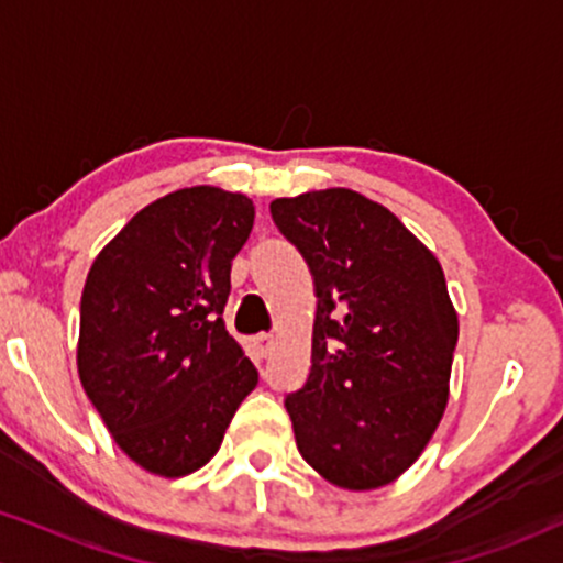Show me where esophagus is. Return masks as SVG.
Returning <instances> with one entry per match:
<instances>
[{"label":"esophagus","mask_w":563,"mask_h":563,"mask_svg":"<svg viewBox=\"0 0 563 563\" xmlns=\"http://www.w3.org/2000/svg\"><path fill=\"white\" fill-rule=\"evenodd\" d=\"M254 346H256V354H260V357H269V354H273V349H275V335L273 333H260L254 339Z\"/></svg>","instance_id":"obj_1"}]
</instances>
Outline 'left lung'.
I'll return each instance as SVG.
<instances>
[{"mask_svg": "<svg viewBox=\"0 0 563 563\" xmlns=\"http://www.w3.org/2000/svg\"><path fill=\"white\" fill-rule=\"evenodd\" d=\"M269 214L314 280L312 367L286 397L301 457L376 489L418 461L448 405L457 314L437 256L344 187L277 198Z\"/></svg>", "mask_w": 563, "mask_h": 563, "instance_id": "1", "label": "left lung"}]
</instances>
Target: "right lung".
Masks as SVG:
<instances>
[{
    "label": "right lung",
    "mask_w": 563,
    "mask_h": 563,
    "mask_svg": "<svg viewBox=\"0 0 563 563\" xmlns=\"http://www.w3.org/2000/svg\"><path fill=\"white\" fill-rule=\"evenodd\" d=\"M251 228L254 203L241 192L185 187L129 219L84 283L81 386L115 444L151 474L206 466L260 384L222 320Z\"/></svg>",
    "instance_id": "obj_1"
}]
</instances>
